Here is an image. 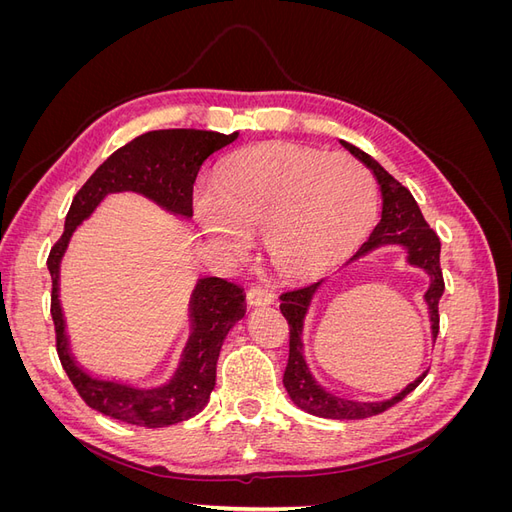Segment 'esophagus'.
I'll return each instance as SVG.
<instances>
[{"label":"esophagus","mask_w":512,"mask_h":512,"mask_svg":"<svg viewBox=\"0 0 512 512\" xmlns=\"http://www.w3.org/2000/svg\"><path fill=\"white\" fill-rule=\"evenodd\" d=\"M275 301V294L262 286H254L247 290V303L252 307H262V305H271Z\"/></svg>","instance_id":"esophagus-1"}]
</instances>
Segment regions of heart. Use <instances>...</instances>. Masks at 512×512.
Masks as SVG:
<instances>
[{"label": "heart", "instance_id": "obj_1", "mask_svg": "<svg viewBox=\"0 0 512 512\" xmlns=\"http://www.w3.org/2000/svg\"><path fill=\"white\" fill-rule=\"evenodd\" d=\"M369 170L346 153L273 143L230 160L218 192L200 188L196 220L232 256L262 232L271 265L286 277H316L348 258L376 220Z\"/></svg>", "mask_w": 512, "mask_h": 512}]
</instances>
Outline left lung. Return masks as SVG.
<instances>
[{"label":"left lung","mask_w":512,"mask_h":512,"mask_svg":"<svg viewBox=\"0 0 512 512\" xmlns=\"http://www.w3.org/2000/svg\"><path fill=\"white\" fill-rule=\"evenodd\" d=\"M342 145L352 153L354 158H359L371 173H374L380 192H382V220L371 232L369 239L359 247L352 260H359L361 256H367L369 252L378 250L384 245H401L408 254V262L412 267L423 269L429 275V288L425 292V303L429 309L431 320V337L436 339L440 331V314L438 303L444 292V277L440 269V239L436 232L429 228L425 222L421 209H418L414 196L401 185L393 175L371 158L359 147H354L346 141ZM322 282H316L312 286L288 290L282 294L280 309L284 318L288 320L290 327V354L288 365L284 371V386L294 401V406L305 410L307 414H314L320 418H337V421H359V418H367L389 410L391 406L399 404L408 393H412L418 384L423 382L427 371H423L414 382H410L404 391L397 393L391 399L382 401H354L348 397H339L316 382V378L309 371L303 354V322L307 316V309L312 305V299Z\"/></svg>","instance_id":"obj_1"}]
</instances>
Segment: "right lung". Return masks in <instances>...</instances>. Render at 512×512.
<instances>
[{"mask_svg":"<svg viewBox=\"0 0 512 512\" xmlns=\"http://www.w3.org/2000/svg\"><path fill=\"white\" fill-rule=\"evenodd\" d=\"M237 136L239 132L220 134L209 130H153L141 134L106 158L76 192L66 215L64 235L51 247L46 267L53 280L51 316L59 361L89 408L123 423L156 429L188 421L207 406L224 339L245 316L243 288L222 277H200L190 299L192 333L175 376L156 389H138L89 376L74 361L59 303V265L76 226L83 224L108 194L136 192L170 213L192 218V192L200 166L211 153L237 141Z\"/></svg>","mask_w":512,"mask_h":512,"instance_id":"obj_1","label":"right lung"}]
</instances>
